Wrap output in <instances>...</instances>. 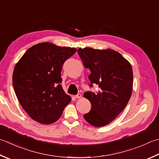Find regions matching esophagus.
<instances>
[{"label":"esophagus","instance_id":"obj_1","mask_svg":"<svg viewBox=\"0 0 159 159\" xmlns=\"http://www.w3.org/2000/svg\"><path fill=\"white\" fill-rule=\"evenodd\" d=\"M74 98H81V94H78L77 95L74 96Z\"/></svg>","mask_w":159,"mask_h":159}]
</instances>
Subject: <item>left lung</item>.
<instances>
[{"label":"left lung","instance_id":"obj_1","mask_svg":"<svg viewBox=\"0 0 159 159\" xmlns=\"http://www.w3.org/2000/svg\"><path fill=\"white\" fill-rule=\"evenodd\" d=\"M78 54L84 67L89 69L90 87L98 86L96 93L83 96L91 102V110L84 114L90 125L102 127L110 123L122 111L132 95L133 72L131 64L113 49L79 48Z\"/></svg>","mask_w":159,"mask_h":159}]
</instances>
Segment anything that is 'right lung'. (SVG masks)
I'll return each mask as SVG.
<instances>
[{
  "instance_id": "obj_1",
  "label": "right lung",
  "mask_w": 159,
  "mask_h": 159,
  "mask_svg": "<svg viewBox=\"0 0 159 159\" xmlns=\"http://www.w3.org/2000/svg\"><path fill=\"white\" fill-rule=\"evenodd\" d=\"M76 48L41 43L32 46L15 65L12 81L25 111L34 120L51 124L61 117L71 97L61 85L64 62Z\"/></svg>"
}]
</instances>
